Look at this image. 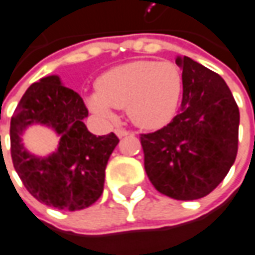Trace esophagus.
<instances>
[{"label":"esophagus","instance_id":"obj_1","mask_svg":"<svg viewBox=\"0 0 255 255\" xmlns=\"http://www.w3.org/2000/svg\"><path fill=\"white\" fill-rule=\"evenodd\" d=\"M115 132H116V135H117V136H119V138H123V136H127L128 133H129L127 131V129H124V128H117Z\"/></svg>","mask_w":255,"mask_h":255}]
</instances>
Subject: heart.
Returning <instances> with one entry per match:
<instances>
[{"label": "heart", "instance_id": "b5f03b06", "mask_svg": "<svg viewBox=\"0 0 255 255\" xmlns=\"http://www.w3.org/2000/svg\"><path fill=\"white\" fill-rule=\"evenodd\" d=\"M182 91V69L176 64L140 60L104 73L98 90L87 97V105L106 120H115V109L126 108L135 126L155 129L175 116Z\"/></svg>", "mask_w": 255, "mask_h": 255}]
</instances>
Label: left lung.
I'll return each mask as SVG.
<instances>
[{
	"mask_svg": "<svg viewBox=\"0 0 255 255\" xmlns=\"http://www.w3.org/2000/svg\"><path fill=\"white\" fill-rule=\"evenodd\" d=\"M183 71L180 109L168 126L142 133L144 169L157 191L179 201L206 197L238 154L239 108L224 79L190 57Z\"/></svg>",
	"mask_w": 255,
	"mask_h": 255,
	"instance_id": "left-lung-1",
	"label": "left lung"
}]
</instances>
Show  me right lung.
<instances>
[{
	"instance_id": "add662e5",
	"label": "right lung",
	"mask_w": 255,
	"mask_h": 255,
	"mask_svg": "<svg viewBox=\"0 0 255 255\" xmlns=\"http://www.w3.org/2000/svg\"><path fill=\"white\" fill-rule=\"evenodd\" d=\"M89 111L82 97L61 84L57 75L31 84L10 120V154L24 187L39 202L69 212L89 208L101 197L105 168L119 143L113 132L91 133L83 123ZM32 124L52 128L60 136L46 157L30 153L21 136Z\"/></svg>"
}]
</instances>
